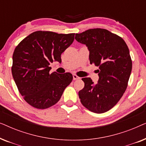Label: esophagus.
<instances>
[{
	"instance_id": "obj_1",
	"label": "esophagus",
	"mask_w": 146,
	"mask_h": 146,
	"mask_svg": "<svg viewBox=\"0 0 146 146\" xmlns=\"http://www.w3.org/2000/svg\"><path fill=\"white\" fill-rule=\"evenodd\" d=\"M78 79H80V77L78 76L77 75H76L75 74H73V80H78Z\"/></svg>"
}]
</instances>
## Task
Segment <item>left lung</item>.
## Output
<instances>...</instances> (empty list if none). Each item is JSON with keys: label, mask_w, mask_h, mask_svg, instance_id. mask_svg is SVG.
I'll use <instances>...</instances> for the list:
<instances>
[{"label": "left lung", "mask_w": 146, "mask_h": 146, "mask_svg": "<svg viewBox=\"0 0 146 146\" xmlns=\"http://www.w3.org/2000/svg\"><path fill=\"white\" fill-rule=\"evenodd\" d=\"M75 39L85 44L90 52V62L99 67V79L94 84L90 78H84V87L78 96L84 106L97 113L112 108L127 86L132 62L125 41L103 29L87 30L76 34Z\"/></svg>", "instance_id": "left-lung-1"}]
</instances>
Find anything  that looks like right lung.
Instances as JSON below:
<instances>
[{
	"label": "right lung",
	"instance_id": "obj_1",
	"mask_svg": "<svg viewBox=\"0 0 146 146\" xmlns=\"http://www.w3.org/2000/svg\"><path fill=\"white\" fill-rule=\"evenodd\" d=\"M74 33L36 31L23 39L13 56L12 74L28 104L46 109L56 104L73 77L69 72L50 73V64L61 62V54L72 44Z\"/></svg>",
	"mask_w": 146,
	"mask_h": 146
}]
</instances>
